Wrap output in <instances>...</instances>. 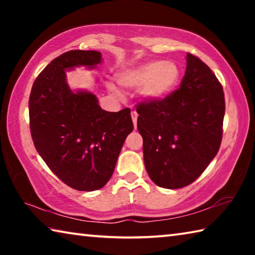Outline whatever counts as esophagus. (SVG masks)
I'll return each instance as SVG.
<instances>
[{
    "mask_svg": "<svg viewBox=\"0 0 255 255\" xmlns=\"http://www.w3.org/2000/svg\"><path fill=\"white\" fill-rule=\"evenodd\" d=\"M131 119H132V123H133V127H137V118H138V114L137 112L133 110V111H131Z\"/></svg>",
    "mask_w": 255,
    "mask_h": 255,
    "instance_id": "esophagus-1",
    "label": "esophagus"
}]
</instances>
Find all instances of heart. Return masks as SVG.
<instances>
[{
    "label": "heart",
    "instance_id": "b5f03b06",
    "mask_svg": "<svg viewBox=\"0 0 255 255\" xmlns=\"http://www.w3.org/2000/svg\"><path fill=\"white\" fill-rule=\"evenodd\" d=\"M180 68L170 60H148L136 66L127 67L117 74L120 86L127 90L140 89V96L145 101L157 103L169 98L178 85ZM108 88L119 94L117 88L108 84Z\"/></svg>",
    "mask_w": 255,
    "mask_h": 255
}]
</instances>
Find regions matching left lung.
<instances>
[{
    "instance_id": "obj_1",
    "label": "left lung",
    "mask_w": 255,
    "mask_h": 255,
    "mask_svg": "<svg viewBox=\"0 0 255 255\" xmlns=\"http://www.w3.org/2000/svg\"><path fill=\"white\" fill-rule=\"evenodd\" d=\"M180 89L157 103L137 107L146 171L161 188L192 183L217 154L223 136L225 98L204 62L187 54Z\"/></svg>"
}]
</instances>
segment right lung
<instances>
[{
    "mask_svg": "<svg viewBox=\"0 0 255 255\" xmlns=\"http://www.w3.org/2000/svg\"><path fill=\"white\" fill-rule=\"evenodd\" d=\"M97 50H71L51 60L34 81L29 98L30 131L49 169L79 191L101 189L114 173L126 137L132 131L130 110H103L94 93L72 90L66 72L94 70Z\"/></svg>",
    "mask_w": 255,
    "mask_h": 255,
    "instance_id": "obj_1",
    "label": "right lung"
}]
</instances>
